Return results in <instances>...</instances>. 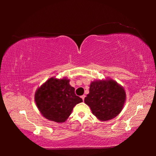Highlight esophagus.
Listing matches in <instances>:
<instances>
[{
  "instance_id": "34e87169",
  "label": "esophagus",
  "mask_w": 156,
  "mask_h": 156,
  "mask_svg": "<svg viewBox=\"0 0 156 156\" xmlns=\"http://www.w3.org/2000/svg\"><path fill=\"white\" fill-rule=\"evenodd\" d=\"M84 98H85V96H84V95H83V96H81V98L83 99V100H84Z\"/></svg>"
}]
</instances>
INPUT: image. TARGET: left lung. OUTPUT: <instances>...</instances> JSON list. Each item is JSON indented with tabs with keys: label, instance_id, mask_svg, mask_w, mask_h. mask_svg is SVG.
<instances>
[{
	"label": "left lung",
	"instance_id": "obj_1",
	"mask_svg": "<svg viewBox=\"0 0 156 156\" xmlns=\"http://www.w3.org/2000/svg\"><path fill=\"white\" fill-rule=\"evenodd\" d=\"M126 100L124 88L112 79L91 82L84 102L101 121L112 120L121 112Z\"/></svg>",
	"mask_w": 156,
	"mask_h": 156
}]
</instances>
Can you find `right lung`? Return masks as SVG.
Wrapping results in <instances>:
<instances>
[{"instance_id":"right-lung-1","label":"right lung","mask_w":156,"mask_h":156,"mask_svg":"<svg viewBox=\"0 0 156 156\" xmlns=\"http://www.w3.org/2000/svg\"><path fill=\"white\" fill-rule=\"evenodd\" d=\"M35 102L41 114L47 120L64 122L76 105L83 100L75 94V89L67 78H51L38 88Z\"/></svg>"}]
</instances>
